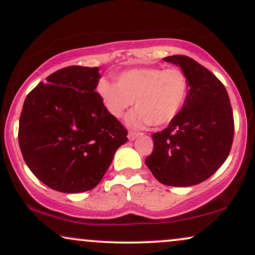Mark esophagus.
Returning a JSON list of instances; mask_svg holds the SVG:
<instances>
[{"instance_id": "1", "label": "esophagus", "mask_w": 255, "mask_h": 255, "mask_svg": "<svg viewBox=\"0 0 255 255\" xmlns=\"http://www.w3.org/2000/svg\"><path fill=\"white\" fill-rule=\"evenodd\" d=\"M139 135V133H134V131H129L128 133V139H129V141H134L135 140V137Z\"/></svg>"}]
</instances>
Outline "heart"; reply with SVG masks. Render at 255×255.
Listing matches in <instances>:
<instances>
[{"instance_id":"1","label":"heart","mask_w":255,"mask_h":255,"mask_svg":"<svg viewBox=\"0 0 255 255\" xmlns=\"http://www.w3.org/2000/svg\"><path fill=\"white\" fill-rule=\"evenodd\" d=\"M97 92L115 119H121L134 102L136 109L127 118L130 128L162 127L174 121L183 109L189 95V79L178 68L142 67L120 73L116 84L102 79Z\"/></svg>"}]
</instances>
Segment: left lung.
I'll return each mask as SVG.
<instances>
[{
	"instance_id": "obj_1",
	"label": "left lung",
	"mask_w": 255,
	"mask_h": 255,
	"mask_svg": "<svg viewBox=\"0 0 255 255\" xmlns=\"http://www.w3.org/2000/svg\"><path fill=\"white\" fill-rule=\"evenodd\" d=\"M189 79L183 109L164 130L152 134L153 152L145 164L165 186L189 187L207 180L229 156L234 116L224 85L209 69L183 55L164 57Z\"/></svg>"
}]
</instances>
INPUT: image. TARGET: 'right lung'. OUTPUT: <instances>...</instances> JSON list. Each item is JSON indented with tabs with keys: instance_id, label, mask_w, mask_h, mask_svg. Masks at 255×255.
I'll return each instance as SVG.
<instances>
[{
	"instance_id": "add662e5",
	"label": "right lung",
	"mask_w": 255,
	"mask_h": 255,
	"mask_svg": "<svg viewBox=\"0 0 255 255\" xmlns=\"http://www.w3.org/2000/svg\"><path fill=\"white\" fill-rule=\"evenodd\" d=\"M98 67L58 69L26 97L19 145L34 176L57 192L91 191L101 182L127 130L102 103Z\"/></svg>"
}]
</instances>
